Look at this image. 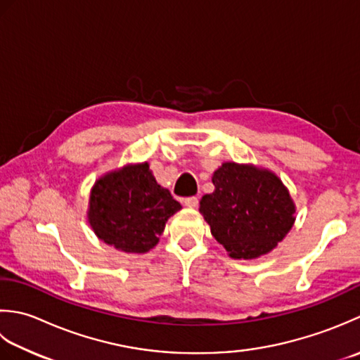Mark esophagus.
<instances>
[{
	"instance_id": "1",
	"label": "esophagus",
	"mask_w": 360,
	"mask_h": 360,
	"mask_svg": "<svg viewBox=\"0 0 360 360\" xmlns=\"http://www.w3.org/2000/svg\"><path fill=\"white\" fill-rule=\"evenodd\" d=\"M197 205H199V199H197V197H186V199H185V207L186 208L194 210V208H197Z\"/></svg>"
}]
</instances>
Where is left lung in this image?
<instances>
[{"instance_id": "obj_1", "label": "left lung", "mask_w": 360, "mask_h": 360, "mask_svg": "<svg viewBox=\"0 0 360 360\" xmlns=\"http://www.w3.org/2000/svg\"><path fill=\"white\" fill-rule=\"evenodd\" d=\"M211 180L214 191L202 197L199 211L230 258H259L292 230L295 203L267 167L225 161Z\"/></svg>"}]
</instances>
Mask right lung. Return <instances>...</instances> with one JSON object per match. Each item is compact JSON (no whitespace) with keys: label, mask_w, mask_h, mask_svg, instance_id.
Instances as JSON below:
<instances>
[{"label":"right lung","mask_w":360,"mask_h":360,"mask_svg":"<svg viewBox=\"0 0 360 360\" xmlns=\"http://www.w3.org/2000/svg\"><path fill=\"white\" fill-rule=\"evenodd\" d=\"M181 210L144 163H129L94 181L86 221L107 245L143 255L158 244L167 219Z\"/></svg>","instance_id":"1"}]
</instances>
